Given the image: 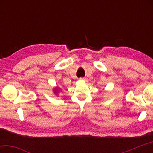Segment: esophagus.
Here are the masks:
<instances>
[{"mask_svg":"<svg viewBox=\"0 0 153 153\" xmlns=\"http://www.w3.org/2000/svg\"><path fill=\"white\" fill-rule=\"evenodd\" d=\"M79 80H86V79L85 78V77H80V78L79 79Z\"/></svg>","mask_w":153,"mask_h":153,"instance_id":"34e87169","label":"esophagus"}]
</instances>
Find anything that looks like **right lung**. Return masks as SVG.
I'll return each mask as SVG.
<instances>
[{"label": "right lung", "instance_id": "right-lung-1", "mask_svg": "<svg viewBox=\"0 0 153 153\" xmlns=\"http://www.w3.org/2000/svg\"><path fill=\"white\" fill-rule=\"evenodd\" d=\"M56 90H57V89H56V90H55V92H56Z\"/></svg>", "mask_w": 153, "mask_h": 153}]
</instances>
